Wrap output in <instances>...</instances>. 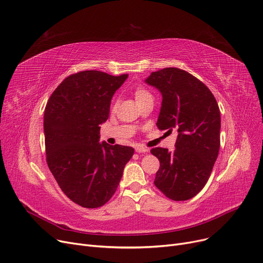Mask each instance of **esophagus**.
I'll return each instance as SVG.
<instances>
[{
  "mask_svg": "<svg viewBox=\"0 0 263 263\" xmlns=\"http://www.w3.org/2000/svg\"><path fill=\"white\" fill-rule=\"evenodd\" d=\"M135 151H136V153H139V154H143V153L145 154V153H148V148H146L142 145H139L138 147L135 148Z\"/></svg>",
  "mask_w": 263,
  "mask_h": 263,
  "instance_id": "esophagus-1",
  "label": "esophagus"
}]
</instances>
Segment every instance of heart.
<instances>
[{
    "mask_svg": "<svg viewBox=\"0 0 263 263\" xmlns=\"http://www.w3.org/2000/svg\"><path fill=\"white\" fill-rule=\"evenodd\" d=\"M134 96H135V100L139 101V100H141V99H143V98H145V97H147V96H151V95H149V92H148V91H146L144 88L139 87V88H136L135 92H134Z\"/></svg>",
    "mask_w": 263,
    "mask_h": 263,
    "instance_id": "obj_1",
    "label": "heart"
}]
</instances>
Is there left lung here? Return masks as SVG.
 Wrapping results in <instances>:
<instances>
[{
  "label": "left lung",
  "instance_id": "8db88e82",
  "mask_svg": "<svg viewBox=\"0 0 263 263\" xmlns=\"http://www.w3.org/2000/svg\"><path fill=\"white\" fill-rule=\"evenodd\" d=\"M162 96L157 127L177 129L174 152L153 148L160 161L155 186L165 197L185 201L206 184L220 147V111L211 90L176 67L153 72L145 79Z\"/></svg>",
  "mask_w": 263,
  "mask_h": 263
}]
</instances>
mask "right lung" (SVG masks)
I'll return each instance as SVG.
<instances>
[{
  "mask_svg": "<svg viewBox=\"0 0 263 263\" xmlns=\"http://www.w3.org/2000/svg\"><path fill=\"white\" fill-rule=\"evenodd\" d=\"M128 78L84 71L65 78L44 112L47 164L61 190L87 209L104 205L115 193L134 154L129 146L100 143L112 96Z\"/></svg>",
  "mask_w": 263,
  "mask_h": 263,
  "instance_id": "1",
  "label": "right lung"
}]
</instances>
